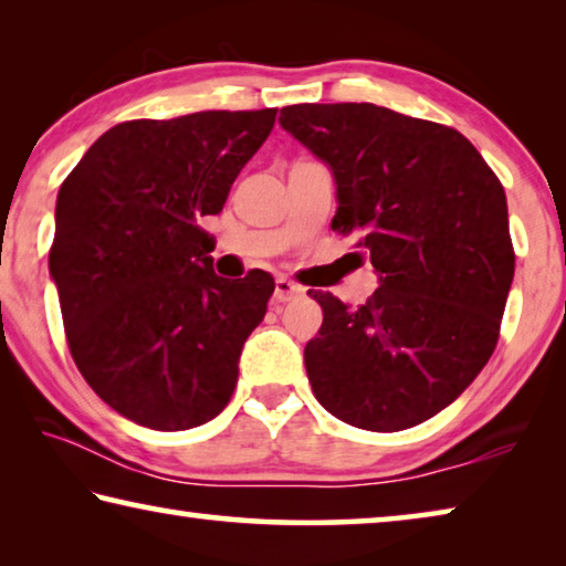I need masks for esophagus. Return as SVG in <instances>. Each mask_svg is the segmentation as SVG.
I'll return each mask as SVG.
<instances>
[{"label":"esophagus","mask_w":566,"mask_h":566,"mask_svg":"<svg viewBox=\"0 0 566 566\" xmlns=\"http://www.w3.org/2000/svg\"><path fill=\"white\" fill-rule=\"evenodd\" d=\"M304 294V290L300 284H294L292 280H286V276H280V280L274 282V294L272 300L274 304H284V302H292V300H300Z\"/></svg>","instance_id":"obj_1"}]
</instances>
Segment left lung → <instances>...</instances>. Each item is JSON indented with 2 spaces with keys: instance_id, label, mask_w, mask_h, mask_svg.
Instances as JSON below:
<instances>
[{
  "instance_id": "left-lung-1",
  "label": "left lung",
  "mask_w": 566,
  "mask_h": 566,
  "mask_svg": "<svg viewBox=\"0 0 566 566\" xmlns=\"http://www.w3.org/2000/svg\"><path fill=\"white\" fill-rule=\"evenodd\" d=\"M280 124L329 167L332 229L357 237L379 276L357 310L314 292V397L369 432L421 424L472 385L500 339L514 280L500 179L457 129L377 104H294Z\"/></svg>"
}]
</instances>
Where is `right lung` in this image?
<instances>
[{
  "mask_svg": "<svg viewBox=\"0 0 566 566\" xmlns=\"http://www.w3.org/2000/svg\"><path fill=\"white\" fill-rule=\"evenodd\" d=\"M276 109L122 122L84 151L54 209L50 274L74 364L99 399L159 432L214 419L264 319L272 274L212 266L229 189Z\"/></svg>",
  "mask_w": 566,
  "mask_h": 566,
  "instance_id": "obj_1",
  "label": "right lung"
}]
</instances>
